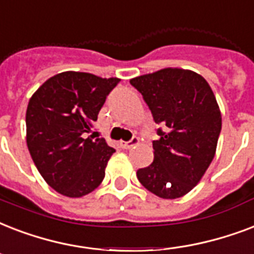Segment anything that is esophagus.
<instances>
[{
	"instance_id": "1",
	"label": "esophagus",
	"mask_w": 254,
	"mask_h": 254,
	"mask_svg": "<svg viewBox=\"0 0 254 254\" xmlns=\"http://www.w3.org/2000/svg\"><path fill=\"white\" fill-rule=\"evenodd\" d=\"M139 141H140V140H139V137L133 136L129 141H121V147H122V148H125V149L132 148V147H135V145L139 144Z\"/></svg>"
}]
</instances>
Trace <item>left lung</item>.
I'll list each match as a JSON object with an SVG mask.
<instances>
[{
	"label": "left lung",
	"instance_id": "left-lung-1",
	"mask_svg": "<svg viewBox=\"0 0 254 254\" xmlns=\"http://www.w3.org/2000/svg\"><path fill=\"white\" fill-rule=\"evenodd\" d=\"M129 83L143 95L154 121L166 126L152 141L154 162L137 170V179L159 197H182L198 184L215 158L221 131L215 94L200 74L178 67L136 76Z\"/></svg>",
	"mask_w": 254,
	"mask_h": 254
}]
</instances>
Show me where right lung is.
I'll list each match as a JSON object with an SVG mask.
<instances>
[{
    "instance_id": "1",
    "label": "right lung",
    "mask_w": 254,
    "mask_h": 254,
    "mask_svg": "<svg viewBox=\"0 0 254 254\" xmlns=\"http://www.w3.org/2000/svg\"><path fill=\"white\" fill-rule=\"evenodd\" d=\"M119 78L64 71L39 86L26 110V144L45 182L58 193L82 197L96 190L115 152L87 136Z\"/></svg>"
}]
</instances>
